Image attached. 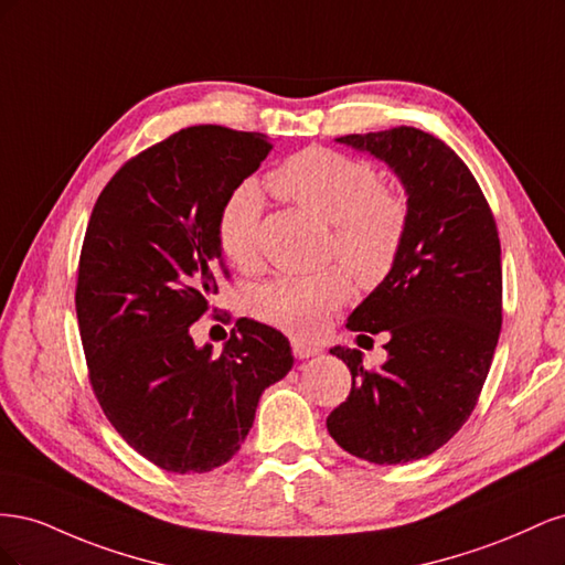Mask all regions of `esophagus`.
<instances>
[{
  "label": "esophagus",
  "instance_id": "obj_1",
  "mask_svg": "<svg viewBox=\"0 0 565 565\" xmlns=\"http://www.w3.org/2000/svg\"><path fill=\"white\" fill-rule=\"evenodd\" d=\"M292 351H295V355L299 358V361H303V358H311V355H318V353H320L318 347L306 344V341H299V339H292Z\"/></svg>",
  "mask_w": 565,
  "mask_h": 565
}]
</instances>
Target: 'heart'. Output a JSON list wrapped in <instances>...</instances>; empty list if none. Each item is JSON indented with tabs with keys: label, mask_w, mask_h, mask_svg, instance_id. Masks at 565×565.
<instances>
[{
	"label": "heart",
	"mask_w": 565,
	"mask_h": 565,
	"mask_svg": "<svg viewBox=\"0 0 565 565\" xmlns=\"http://www.w3.org/2000/svg\"><path fill=\"white\" fill-rule=\"evenodd\" d=\"M268 185L334 226L332 254L358 282L372 287L388 276L403 247L407 204L398 193L386 191L370 162L328 148H306L273 169ZM262 214L264 193L254 181L237 183L221 202L216 237L233 266L245 268L256 259ZM349 297L347 270L328 268L316 276L256 285L247 309L289 334L313 337Z\"/></svg>",
	"instance_id": "heart-1"
}]
</instances>
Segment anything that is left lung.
<instances>
[{"label": "left lung", "mask_w": 565, "mask_h": 565, "mask_svg": "<svg viewBox=\"0 0 565 565\" xmlns=\"http://www.w3.org/2000/svg\"><path fill=\"white\" fill-rule=\"evenodd\" d=\"M337 141L398 177L407 228L391 273L347 322L388 337L386 363L367 370L358 349H330L353 384L328 431L372 465H405L446 446L486 384L502 328L498 226L469 167L436 136L396 127Z\"/></svg>", "instance_id": "8db88e82"}]
</instances>
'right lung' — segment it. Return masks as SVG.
<instances>
[{
    "label": "right lung",
    "instance_id": "1",
    "mask_svg": "<svg viewBox=\"0 0 565 565\" xmlns=\"http://www.w3.org/2000/svg\"><path fill=\"white\" fill-rule=\"evenodd\" d=\"M270 148L256 131L188 127L129 160L94 204L75 292L89 380L117 434L164 471L226 465L295 363L287 337L256 320H237L218 355L191 337L226 276L221 202Z\"/></svg>",
    "mask_w": 565,
    "mask_h": 565
}]
</instances>
